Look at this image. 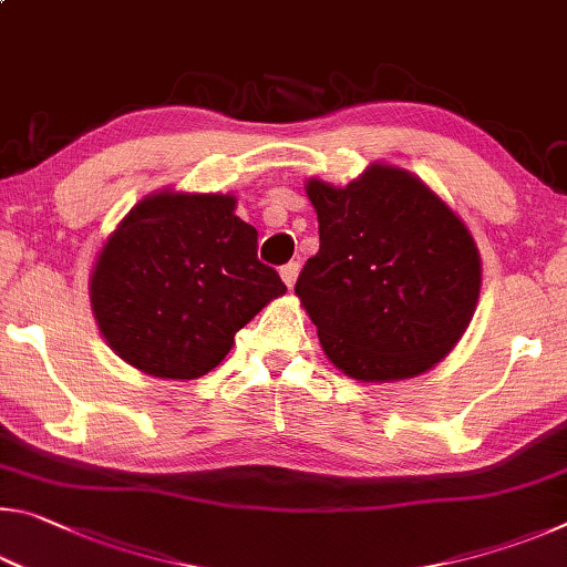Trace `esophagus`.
Listing matches in <instances>:
<instances>
[{"mask_svg": "<svg viewBox=\"0 0 567 567\" xmlns=\"http://www.w3.org/2000/svg\"><path fill=\"white\" fill-rule=\"evenodd\" d=\"M297 272H300V265H297V262H287V265L280 267V277H282V282H285L287 287L295 285Z\"/></svg>", "mask_w": 567, "mask_h": 567, "instance_id": "obj_1", "label": "esophagus"}]
</instances>
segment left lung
<instances>
[{
	"label": "left lung",
	"mask_w": 567,
	"mask_h": 567,
	"mask_svg": "<svg viewBox=\"0 0 567 567\" xmlns=\"http://www.w3.org/2000/svg\"><path fill=\"white\" fill-rule=\"evenodd\" d=\"M320 249L295 292L322 350L362 382L412 378L463 338L480 295L465 225L417 177L375 165L344 189L307 182Z\"/></svg>",
	"instance_id": "8db88e82"
}]
</instances>
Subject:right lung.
<instances>
[{"label":"right lung","mask_w":567,"mask_h":567,"mask_svg":"<svg viewBox=\"0 0 567 567\" xmlns=\"http://www.w3.org/2000/svg\"><path fill=\"white\" fill-rule=\"evenodd\" d=\"M287 290L257 260V229L229 195L147 197L94 265L90 297L110 348L155 378L195 380L233 350L237 330Z\"/></svg>","instance_id":"1"}]
</instances>
